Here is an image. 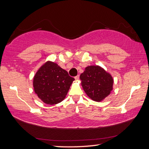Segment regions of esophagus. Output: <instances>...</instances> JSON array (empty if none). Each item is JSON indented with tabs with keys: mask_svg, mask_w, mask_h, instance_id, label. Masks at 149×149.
<instances>
[{
	"mask_svg": "<svg viewBox=\"0 0 149 149\" xmlns=\"http://www.w3.org/2000/svg\"><path fill=\"white\" fill-rule=\"evenodd\" d=\"M74 78H75V80H78V79H79V75H77V76H75Z\"/></svg>",
	"mask_w": 149,
	"mask_h": 149,
	"instance_id": "esophagus-1",
	"label": "esophagus"
}]
</instances>
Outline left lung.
<instances>
[{
  "label": "left lung",
  "instance_id": "left-lung-1",
  "mask_svg": "<svg viewBox=\"0 0 149 149\" xmlns=\"http://www.w3.org/2000/svg\"><path fill=\"white\" fill-rule=\"evenodd\" d=\"M81 84L86 95L94 101H102L113 89L114 79L99 65H89L80 75Z\"/></svg>",
  "mask_w": 149,
  "mask_h": 149
}]
</instances>
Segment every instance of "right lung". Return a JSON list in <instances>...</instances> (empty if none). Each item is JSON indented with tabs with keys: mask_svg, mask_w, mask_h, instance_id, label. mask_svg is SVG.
I'll return each instance as SVG.
<instances>
[{
	"mask_svg": "<svg viewBox=\"0 0 149 149\" xmlns=\"http://www.w3.org/2000/svg\"><path fill=\"white\" fill-rule=\"evenodd\" d=\"M74 80L56 63L48 60L35 74L33 86L39 99L45 104L53 105L65 99Z\"/></svg>",
	"mask_w": 149,
	"mask_h": 149,
	"instance_id": "add662e5",
	"label": "right lung"
}]
</instances>
